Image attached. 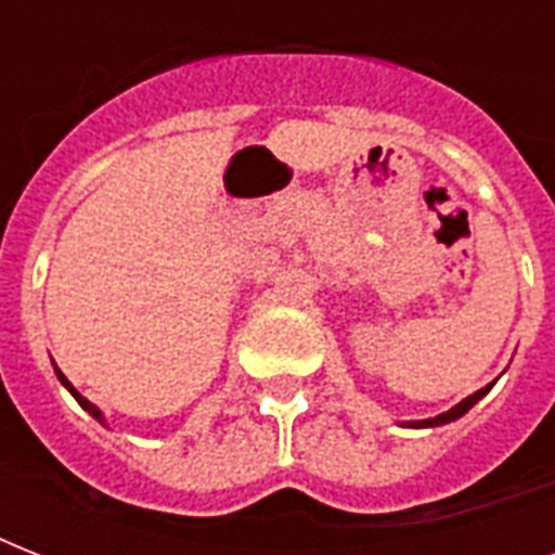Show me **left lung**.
Segmentation results:
<instances>
[{
    "label": "left lung",
    "mask_w": 555,
    "mask_h": 555,
    "mask_svg": "<svg viewBox=\"0 0 555 555\" xmlns=\"http://www.w3.org/2000/svg\"><path fill=\"white\" fill-rule=\"evenodd\" d=\"M490 388H492V383H490V386L478 388L475 395H469V397H466V400H461V403H457V405H452L449 412L438 414V417H429V421H412V423H405V426H412V429H429V426H443V423L457 421V417L469 412V409H473V405L478 403V400H481V397L487 395V391H490Z\"/></svg>",
    "instance_id": "left-lung-1"
}]
</instances>
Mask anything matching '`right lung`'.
Returning a JSON list of instances; mask_svg holds the SVG:
<instances>
[{"label":"right lung","instance_id":"obj_1","mask_svg":"<svg viewBox=\"0 0 555 555\" xmlns=\"http://www.w3.org/2000/svg\"><path fill=\"white\" fill-rule=\"evenodd\" d=\"M54 371H56V377H60V383H63V386L68 388V391H72V397H74V400H77V403H80L82 409H86V412L91 414V417H98L100 423H106V421H103V412H100L98 405H94V403H89V400H86V397H82L80 391H77V388H74L72 383H68V379H65V374H63V371H60V369H54Z\"/></svg>","mask_w":555,"mask_h":555}]
</instances>
